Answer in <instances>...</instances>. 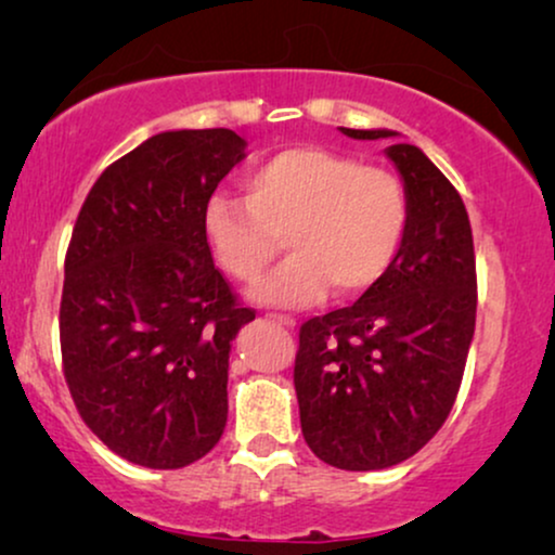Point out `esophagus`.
I'll return each mask as SVG.
<instances>
[{
  "mask_svg": "<svg viewBox=\"0 0 555 555\" xmlns=\"http://www.w3.org/2000/svg\"><path fill=\"white\" fill-rule=\"evenodd\" d=\"M270 318L275 323H280V325H285V328H295V318H291V315H280V313H270Z\"/></svg>",
  "mask_w": 555,
  "mask_h": 555,
  "instance_id": "obj_1",
  "label": "esophagus"
}]
</instances>
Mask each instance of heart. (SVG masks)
I'll return each instance as SVG.
<instances>
[{
    "mask_svg": "<svg viewBox=\"0 0 555 555\" xmlns=\"http://www.w3.org/2000/svg\"><path fill=\"white\" fill-rule=\"evenodd\" d=\"M245 196L204 207V237L227 275L255 283L280 253L283 268L253 291L264 306L300 308L325 293L356 298L391 268L409 224L406 189L391 171L318 146L283 149L247 173Z\"/></svg>",
    "mask_w": 555,
    "mask_h": 555,
    "instance_id": "obj_1",
    "label": "heart"
}]
</instances>
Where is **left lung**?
Returning <instances> with one entry per match:
<instances>
[{"label":"left lung","mask_w":555,"mask_h":555,"mask_svg":"<svg viewBox=\"0 0 555 555\" xmlns=\"http://www.w3.org/2000/svg\"><path fill=\"white\" fill-rule=\"evenodd\" d=\"M340 131L359 141L399 135ZM386 156L406 189L404 242L353 306L302 323L293 374L308 447L351 473L399 465L437 435L475 336V247L462 196L412 143H393Z\"/></svg>","instance_id":"8db88e82"}]
</instances>
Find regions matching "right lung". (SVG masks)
<instances>
[{
	"instance_id": "obj_1",
	"label": "right lung",
	"mask_w": 555,
	"mask_h": 555,
	"mask_svg": "<svg viewBox=\"0 0 555 555\" xmlns=\"http://www.w3.org/2000/svg\"><path fill=\"white\" fill-rule=\"evenodd\" d=\"M245 149L230 128L151 135L98 177L75 222L65 382L82 422L133 465L186 467L224 431L232 340L255 310L215 268L204 207Z\"/></svg>"
}]
</instances>
